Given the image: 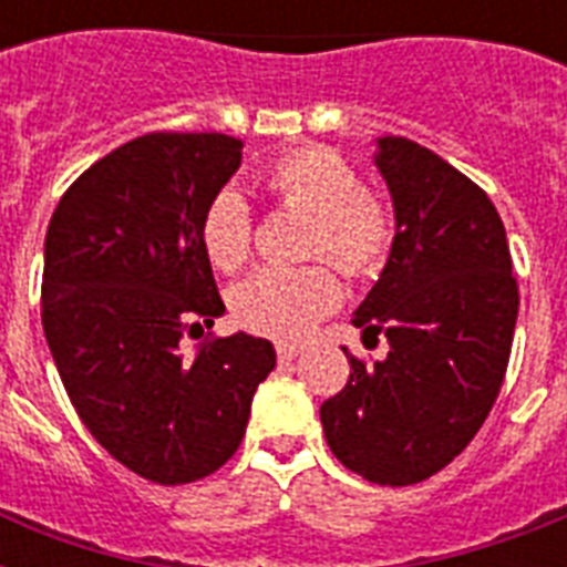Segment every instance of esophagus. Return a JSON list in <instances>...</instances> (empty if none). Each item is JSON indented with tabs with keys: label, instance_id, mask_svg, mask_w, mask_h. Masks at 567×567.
Returning a JSON list of instances; mask_svg holds the SVG:
<instances>
[{
	"label": "esophagus",
	"instance_id": "1",
	"mask_svg": "<svg viewBox=\"0 0 567 567\" xmlns=\"http://www.w3.org/2000/svg\"><path fill=\"white\" fill-rule=\"evenodd\" d=\"M302 353V347L297 344H276V355H279V362H293L297 355Z\"/></svg>",
	"mask_w": 567,
	"mask_h": 567
}]
</instances>
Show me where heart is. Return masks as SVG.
I'll use <instances>...</instances> for the list:
<instances>
[{
    "label": "heart",
    "instance_id": "1",
    "mask_svg": "<svg viewBox=\"0 0 567 567\" xmlns=\"http://www.w3.org/2000/svg\"><path fill=\"white\" fill-rule=\"evenodd\" d=\"M261 188L282 208L311 214L306 256L329 258L344 274L368 276L385 265L394 247L391 205L364 188L344 155L329 146H297L267 164ZM199 238L208 261L223 274H238L252 258V212L238 190H220L205 205ZM341 302L332 267L258 270L231 291V315L256 336L300 341Z\"/></svg>",
    "mask_w": 567,
    "mask_h": 567
}]
</instances>
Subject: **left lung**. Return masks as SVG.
I'll use <instances>...</instances> for the list:
<instances>
[{
  "label": "left lung",
  "mask_w": 567,
  "mask_h": 567,
  "mask_svg": "<svg viewBox=\"0 0 567 567\" xmlns=\"http://www.w3.org/2000/svg\"><path fill=\"white\" fill-rule=\"evenodd\" d=\"M394 199L388 265L353 315L382 362L350 359L320 405L329 450L377 485H414L471 444L501 394L518 320L506 229L476 182L409 137H379Z\"/></svg>",
  "instance_id": "1"
}]
</instances>
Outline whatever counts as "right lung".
I'll list each match as a JSON object with an SVG mask.
<instances>
[{
    "label": "right lung",
    "mask_w": 567,
    "mask_h": 567,
    "mask_svg": "<svg viewBox=\"0 0 567 567\" xmlns=\"http://www.w3.org/2000/svg\"><path fill=\"white\" fill-rule=\"evenodd\" d=\"M220 132H153L91 164L47 229L40 320L91 435L150 483L214 474L247 432L276 350L247 332L206 341L223 306L199 223L240 167Z\"/></svg>",
    "instance_id": "obj_1"
}]
</instances>
